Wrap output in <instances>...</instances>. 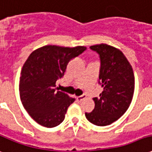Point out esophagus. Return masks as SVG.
<instances>
[{"label":"esophagus","instance_id":"obj_1","mask_svg":"<svg viewBox=\"0 0 152 152\" xmlns=\"http://www.w3.org/2000/svg\"><path fill=\"white\" fill-rule=\"evenodd\" d=\"M86 97V96H85V94H83V95H81V96H77L76 97V100H77V102H81V101H83L84 99Z\"/></svg>","mask_w":152,"mask_h":152}]
</instances>
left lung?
Returning <instances> with one entry per match:
<instances>
[{
	"label": "left lung",
	"mask_w": 152,
	"mask_h": 152,
	"mask_svg": "<svg viewBox=\"0 0 152 152\" xmlns=\"http://www.w3.org/2000/svg\"><path fill=\"white\" fill-rule=\"evenodd\" d=\"M90 49L100 57L98 83L103 91L99 97L93 98L95 108L85 116L91 123L104 126L117 121L127 110L133 98L134 76L120 50L103 43L91 46Z\"/></svg>",
	"instance_id": "8db88e82"
}]
</instances>
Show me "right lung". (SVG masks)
<instances>
[{
	"instance_id": "1",
	"label": "right lung",
	"mask_w": 152,
	"mask_h": 152,
	"mask_svg": "<svg viewBox=\"0 0 152 152\" xmlns=\"http://www.w3.org/2000/svg\"><path fill=\"white\" fill-rule=\"evenodd\" d=\"M85 47L63 48L48 45L37 49L23 65L19 83L21 101L30 116L45 127L57 126L65 118L75 98L56 91L57 80L64 75L71 59L82 54Z\"/></svg>"
}]
</instances>
